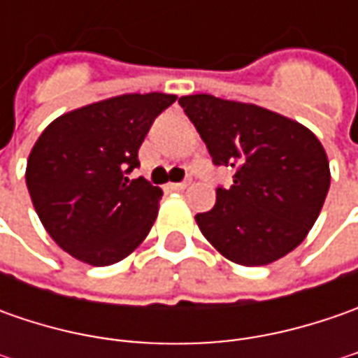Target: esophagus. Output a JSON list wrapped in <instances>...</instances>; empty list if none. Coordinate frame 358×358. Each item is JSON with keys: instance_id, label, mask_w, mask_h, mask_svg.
<instances>
[{"instance_id": "obj_1", "label": "esophagus", "mask_w": 358, "mask_h": 358, "mask_svg": "<svg viewBox=\"0 0 358 358\" xmlns=\"http://www.w3.org/2000/svg\"><path fill=\"white\" fill-rule=\"evenodd\" d=\"M185 187H187V181H181V183H171L169 189H173V191H183Z\"/></svg>"}]
</instances>
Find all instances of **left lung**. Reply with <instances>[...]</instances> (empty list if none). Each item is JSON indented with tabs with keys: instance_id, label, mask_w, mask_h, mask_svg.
<instances>
[{
	"instance_id": "left-lung-1",
	"label": "left lung",
	"mask_w": 358,
	"mask_h": 358,
	"mask_svg": "<svg viewBox=\"0 0 358 358\" xmlns=\"http://www.w3.org/2000/svg\"><path fill=\"white\" fill-rule=\"evenodd\" d=\"M215 165L235 169L217 187L215 207L197 213L205 239L229 261L268 265L307 237L331 185L329 159L315 133L253 103L207 93L179 99Z\"/></svg>"
}]
</instances>
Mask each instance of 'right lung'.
Here are the masks:
<instances>
[{"mask_svg": "<svg viewBox=\"0 0 358 358\" xmlns=\"http://www.w3.org/2000/svg\"><path fill=\"white\" fill-rule=\"evenodd\" d=\"M177 95L127 93L79 107L35 141L25 183L43 227L65 253L107 267L133 253L149 235L163 191L143 177L139 147Z\"/></svg>", "mask_w": 358, "mask_h": 358, "instance_id": "obj_1", "label": "right lung"}]
</instances>
